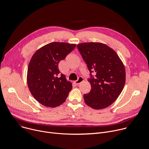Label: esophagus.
Returning <instances> with one entry per match:
<instances>
[{
  "label": "esophagus",
  "instance_id": "obj_1",
  "mask_svg": "<svg viewBox=\"0 0 149 149\" xmlns=\"http://www.w3.org/2000/svg\"><path fill=\"white\" fill-rule=\"evenodd\" d=\"M83 81H84V78H83L82 77H79L78 78L77 80L75 81L74 83H75V84H77V85H78V84L81 83Z\"/></svg>",
  "mask_w": 149,
  "mask_h": 149
}]
</instances>
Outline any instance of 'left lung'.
<instances>
[{
  "label": "left lung",
  "instance_id": "obj_1",
  "mask_svg": "<svg viewBox=\"0 0 149 149\" xmlns=\"http://www.w3.org/2000/svg\"><path fill=\"white\" fill-rule=\"evenodd\" d=\"M77 47L91 77L88 80L91 90L84 94L85 103L96 110L109 106L118 99L125 83L123 61L114 50L102 43H82ZM92 72L96 74L94 77Z\"/></svg>",
  "mask_w": 149,
  "mask_h": 149
}]
</instances>
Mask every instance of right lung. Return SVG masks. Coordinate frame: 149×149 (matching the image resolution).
I'll return each mask as SVG.
<instances>
[{
	"instance_id": "obj_1",
	"label": "right lung",
	"mask_w": 149,
	"mask_h": 149,
	"mask_svg": "<svg viewBox=\"0 0 149 149\" xmlns=\"http://www.w3.org/2000/svg\"><path fill=\"white\" fill-rule=\"evenodd\" d=\"M75 46V44L52 42L38 49L31 58L26 81L33 96L42 105L55 107L66 100L72 83L61 74L58 64Z\"/></svg>"
}]
</instances>
